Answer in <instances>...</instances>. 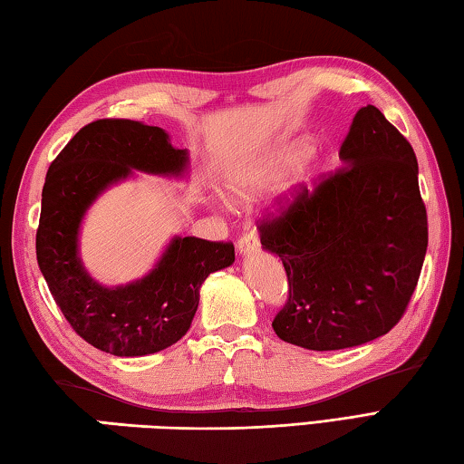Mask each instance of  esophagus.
<instances>
[{"mask_svg":"<svg viewBox=\"0 0 464 464\" xmlns=\"http://www.w3.org/2000/svg\"><path fill=\"white\" fill-rule=\"evenodd\" d=\"M259 249V237L257 235L251 231V233H246L243 237L237 241V251L241 256H247V254H254V251Z\"/></svg>","mask_w":464,"mask_h":464,"instance_id":"esophagus-1","label":"esophagus"}]
</instances>
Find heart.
<instances>
[{
	"mask_svg": "<svg viewBox=\"0 0 464 464\" xmlns=\"http://www.w3.org/2000/svg\"><path fill=\"white\" fill-rule=\"evenodd\" d=\"M314 146L306 140H296L282 146L280 150L269 151L259 158L249 160L227 174L225 188L229 197L237 203H251L266 190L274 188L285 174L296 170L300 164L313 156ZM316 174H308L302 179L304 187H313Z\"/></svg>",
	"mask_w": 464,
	"mask_h": 464,
	"instance_id": "obj_1",
	"label": "heart"
}]
</instances>
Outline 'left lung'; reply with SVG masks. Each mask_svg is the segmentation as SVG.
I'll list each match as a JSON object with an SVG mask.
<instances>
[{
    "mask_svg": "<svg viewBox=\"0 0 464 464\" xmlns=\"http://www.w3.org/2000/svg\"><path fill=\"white\" fill-rule=\"evenodd\" d=\"M344 164L314 190L302 184L280 215L259 223L280 256L288 300L274 318L282 341L339 351L400 323L428 247V217L410 141L377 107H361L339 150Z\"/></svg>",
    "mask_w": 464,
    "mask_h": 464,
    "instance_id": "obj_1",
    "label": "left lung"
}]
</instances>
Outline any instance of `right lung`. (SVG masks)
<instances>
[{
    "instance_id": "add662e5",
    "label": "right lung",
    "mask_w": 464,
    "mask_h": 464,
    "mask_svg": "<svg viewBox=\"0 0 464 464\" xmlns=\"http://www.w3.org/2000/svg\"><path fill=\"white\" fill-rule=\"evenodd\" d=\"M133 170L182 176L188 151L162 128L131 120H97L79 130L48 168L42 188L36 257L48 290L72 331L115 357L151 355L190 328L200 285L235 261L233 243L174 237L141 280L107 285L92 280L79 257L87 208Z\"/></svg>"
}]
</instances>
